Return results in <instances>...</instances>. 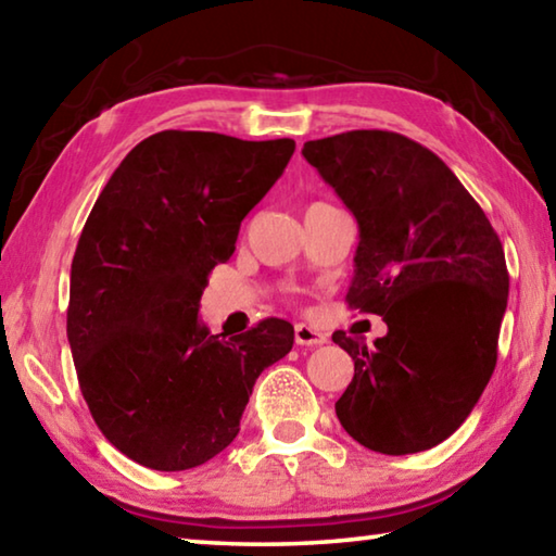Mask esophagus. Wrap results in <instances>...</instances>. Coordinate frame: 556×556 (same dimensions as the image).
<instances>
[{
	"label": "esophagus",
	"instance_id": "1",
	"mask_svg": "<svg viewBox=\"0 0 556 556\" xmlns=\"http://www.w3.org/2000/svg\"><path fill=\"white\" fill-rule=\"evenodd\" d=\"M294 341L296 345H306V348H316L328 343V336L324 331H318L316 326H306V324H296L294 328Z\"/></svg>",
	"mask_w": 556,
	"mask_h": 556
}]
</instances>
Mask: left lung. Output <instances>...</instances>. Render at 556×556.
I'll return each mask as SVG.
<instances>
[{
    "label": "left lung",
    "mask_w": 556,
    "mask_h": 556,
    "mask_svg": "<svg viewBox=\"0 0 556 556\" xmlns=\"http://www.w3.org/2000/svg\"><path fill=\"white\" fill-rule=\"evenodd\" d=\"M301 154L357 220L348 306L388 324L375 345L333 333L355 363L338 419L388 456L437 446L495 370L510 287L503 242L456 174L397 131H343Z\"/></svg>",
    "instance_id": "obj_1"
}]
</instances>
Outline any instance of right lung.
Here are the masks:
<instances>
[{
    "label": "right lung",
    "instance_id": "right-lung-1",
    "mask_svg": "<svg viewBox=\"0 0 556 556\" xmlns=\"http://www.w3.org/2000/svg\"><path fill=\"white\" fill-rule=\"evenodd\" d=\"M294 149L156 131L92 205L71 265L68 343L92 419L137 464L186 470L218 456L260 372L294 345L285 318L230 338L199 318L211 269L230 260Z\"/></svg>",
    "mask_w": 556,
    "mask_h": 556
}]
</instances>
